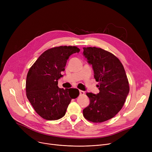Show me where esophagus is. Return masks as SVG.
I'll list each match as a JSON object with an SVG mask.
<instances>
[{
    "mask_svg": "<svg viewBox=\"0 0 152 152\" xmlns=\"http://www.w3.org/2000/svg\"><path fill=\"white\" fill-rule=\"evenodd\" d=\"M79 94H80V95H84V94H85V92L84 91H79Z\"/></svg>",
    "mask_w": 152,
    "mask_h": 152,
    "instance_id": "esophagus-1",
    "label": "esophagus"
}]
</instances>
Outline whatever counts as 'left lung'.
<instances>
[{
	"mask_svg": "<svg viewBox=\"0 0 152 152\" xmlns=\"http://www.w3.org/2000/svg\"><path fill=\"white\" fill-rule=\"evenodd\" d=\"M83 55L92 65L99 93H86L90 104L83 116L92 123H102L113 118L123 108L129 86L123 64L108 51L97 47H84Z\"/></svg>",
	"mask_w": 152,
	"mask_h": 152,
	"instance_id": "left-lung-1",
	"label": "left lung"
}]
</instances>
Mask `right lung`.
Here are the masks:
<instances>
[{
	"label": "right lung",
	"instance_id": "obj_1",
	"mask_svg": "<svg viewBox=\"0 0 152 152\" xmlns=\"http://www.w3.org/2000/svg\"><path fill=\"white\" fill-rule=\"evenodd\" d=\"M76 46H60L42 53L30 68L26 77V96L36 112L47 120H57L65 116L72 99L79 94L77 89L58 87L69 56L78 53Z\"/></svg>",
	"mask_w": 152,
	"mask_h": 152
}]
</instances>
